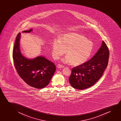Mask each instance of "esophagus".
<instances>
[{
    "instance_id": "1",
    "label": "esophagus",
    "mask_w": 121,
    "mask_h": 121,
    "mask_svg": "<svg viewBox=\"0 0 121 121\" xmlns=\"http://www.w3.org/2000/svg\"><path fill=\"white\" fill-rule=\"evenodd\" d=\"M57 68H64V66L63 65H57Z\"/></svg>"
}]
</instances>
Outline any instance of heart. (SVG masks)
<instances>
[{"label":"heart","mask_w":121,"mask_h":121,"mask_svg":"<svg viewBox=\"0 0 121 121\" xmlns=\"http://www.w3.org/2000/svg\"><path fill=\"white\" fill-rule=\"evenodd\" d=\"M52 47L55 58H60L66 51L67 55L62 60L63 62L78 66L89 58L93 45L84 35L73 32L65 34L59 40H54Z\"/></svg>","instance_id":"b5f03b06"}]
</instances>
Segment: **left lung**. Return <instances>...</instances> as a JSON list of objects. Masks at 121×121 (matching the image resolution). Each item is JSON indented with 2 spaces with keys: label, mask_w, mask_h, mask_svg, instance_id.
<instances>
[{
  "label": "left lung",
  "mask_w": 121,
  "mask_h": 121,
  "mask_svg": "<svg viewBox=\"0 0 121 121\" xmlns=\"http://www.w3.org/2000/svg\"><path fill=\"white\" fill-rule=\"evenodd\" d=\"M109 51L103 41L98 51L89 61L72 69L69 78L72 87L83 90L94 85L103 76L108 66Z\"/></svg>",
  "instance_id": "left-lung-1"
}]
</instances>
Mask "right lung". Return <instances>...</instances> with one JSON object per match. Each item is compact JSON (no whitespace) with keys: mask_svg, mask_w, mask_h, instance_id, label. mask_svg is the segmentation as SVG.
<instances>
[{"mask_svg":"<svg viewBox=\"0 0 121 121\" xmlns=\"http://www.w3.org/2000/svg\"><path fill=\"white\" fill-rule=\"evenodd\" d=\"M31 28L22 33H30ZM21 33L17 35L13 51L14 66L17 73L27 84L33 88L41 89L50 83L56 70L55 64L43 56L28 59L20 50Z\"/></svg>","mask_w":121,"mask_h":121,"instance_id":"1","label":"right lung"}]
</instances>
